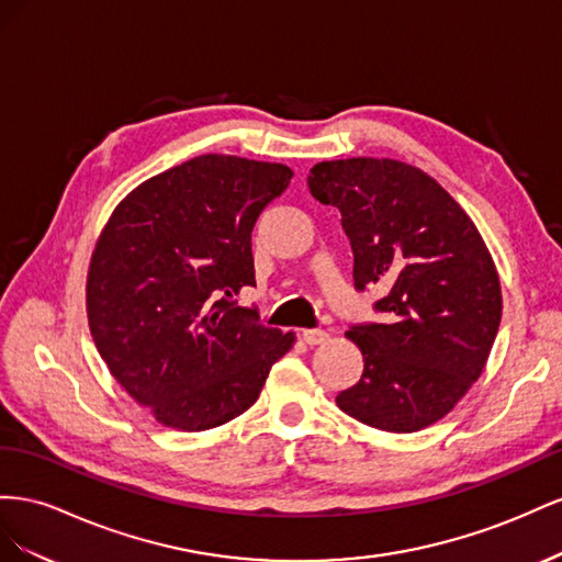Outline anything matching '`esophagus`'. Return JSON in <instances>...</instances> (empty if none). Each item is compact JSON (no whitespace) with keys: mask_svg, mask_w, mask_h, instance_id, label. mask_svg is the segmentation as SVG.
Listing matches in <instances>:
<instances>
[{"mask_svg":"<svg viewBox=\"0 0 562 562\" xmlns=\"http://www.w3.org/2000/svg\"><path fill=\"white\" fill-rule=\"evenodd\" d=\"M301 336L308 346H319V344H325L329 339V334L325 329H303Z\"/></svg>","mask_w":562,"mask_h":562,"instance_id":"34e87169","label":"esophagus"}]
</instances>
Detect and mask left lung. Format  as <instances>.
Wrapping results in <instances>:
<instances>
[{"label":"left lung","instance_id":"1","mask_svg":"<svg viewBox=\"0 0 562 562\" xmlns=\"http://www.w3.org/2000/svg\"><path fill=\"white\" fill-rule=\"evenodd\" d=\"M311 195L341 212L352 284H376L381 323L350 325L364 370L336 395L348 416L422 430L483 374L502 323V286L475 223L428 173L395 159L319 162Z\"/></svg>","mask_w":562,"mask_h":562}]
</instances>
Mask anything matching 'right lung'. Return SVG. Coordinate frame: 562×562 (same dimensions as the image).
Instances as JSON below:
<instances>
[{
    "label": "right lung",
    "instance_id": "add662e5",
    "mask_svg": "<svg viewBox=\"0 0 562 562\" xmlns=\"http://www.w3.org/2000/svg\"><path fill=\"white\" fill-rule=\"evenodd\" d=\"M294 171L200 155L126 195L95 243L87 313L110 374L159 424L206 430L247 412L294 334L231 301L256 286L251 231Z\"/></svg>",
    "mask_w": 562,
    "mask_h": 562
}]
</instances>
